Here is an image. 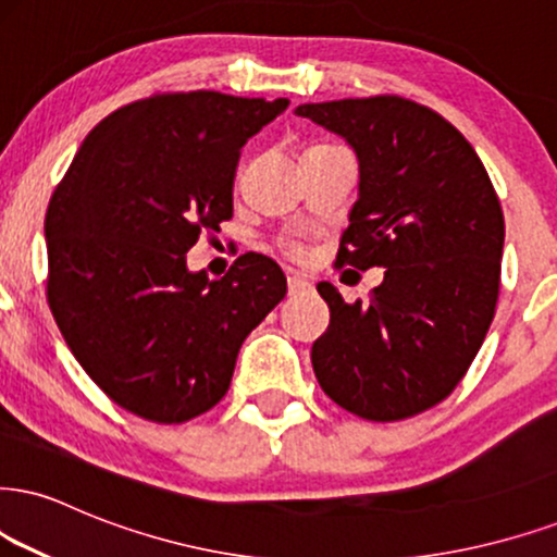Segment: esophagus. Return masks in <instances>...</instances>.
Here are the masks:
<instances>
[{
  "label": "esophagus",
  "instance_id": "esophagus-1",
  "mask_svg": "<svg viewBox=\"0 0 557 557\" xmlns=\"http://www.w3.org/2000/svg\"><path fill=\"white\" fill-rule=\"evenodd\" d=\"M312 289V284L307 278H301V276H289V294L294 297V294H305V292H310Z\"/></svg>",
  "mask_w": 557,
  "mask_h": 557
}]
</instances>
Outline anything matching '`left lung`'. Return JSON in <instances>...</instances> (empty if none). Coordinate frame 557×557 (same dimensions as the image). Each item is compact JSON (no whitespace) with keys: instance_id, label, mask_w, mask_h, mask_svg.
Returning <instances> with one entry per match:
<instances>
[{"instance_id":"obj_1","label":"left lung","mask_w":557,"mask_h":557,"mask_svg":"<svg viewBox=\"0 0 557 557\" xmlns=\"http://www.w3.org/2000/svg\"><path fill=\"white\" fill-rule=\"evenodd\" d=\"M294 113L341 136L359 162L338 263L387 268L369 305L320 281L331 325L312 346L314 376L367 421L421 413L457 387L496 310L504 214L491 177L449 121L395 95Z\"/></svg>"}]
</instances>
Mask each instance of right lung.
<instances>
[{
    "mask_svg": "<svg viewBox=\"0 0 557 557\" xmlns=\"http://www.w3.org/2000/svg\"><path fill=\"white\" fill-rule=\"evenodd\" d=\"M289 100L157 95L102 119L48 203V305L69 351L121 408L157 423L206 413L243 341L281 299L276 260L190 271L201 230L232 216L239 149Z\"/></svg>",
    "mask_w": 557,
    "mask_h": 557,
    "instance_id": "obj_1",
    "label": "right lung"
}]
</instances>
